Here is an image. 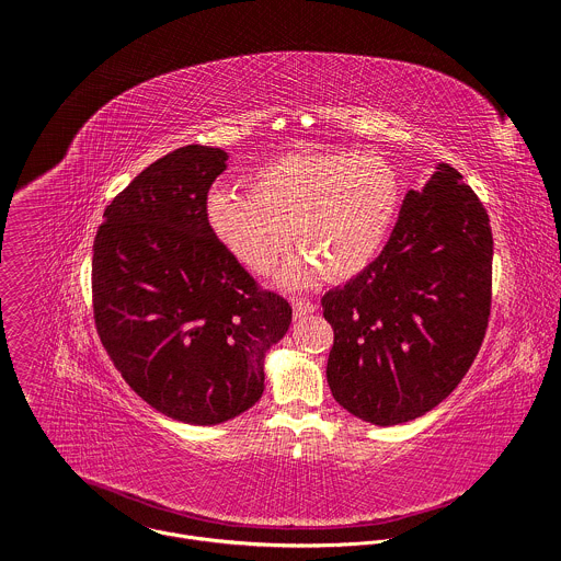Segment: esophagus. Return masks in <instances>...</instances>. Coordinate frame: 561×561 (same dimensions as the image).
I'll return each instance as SVG.
<instances>
[{"label":"esophagus","instance_id":"obj_1","mask_svg":"<svg viewBox=\"0 0 561 561\" xmlns=\"http://www.w3.org/2000/svg\"><path fill=\"white\" fill-rule=\"evenodd\" d=\"M314 310H317L314 304H310V301H306V299L293 297V314H295V319H304L306 314H310V312H314Z\"/></svg>","mask_w":561,"mask_h":561}]
</instances>
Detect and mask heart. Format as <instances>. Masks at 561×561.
Masks as SVG:
<instances>
[{"instance_id": "obj_1", "label": "heart", "mask_w": 561, "mask_h": 561, "mask_svg": "<svg viewBox=\"0 0 561 561\" xmlns=\"http://www.w3.org/2000/svg\"><path fill=\"white\" fill-rule=\"evenodd\" d=\"M249 193L213 191L206 219L221 247L247 268L268 271L290 247L306 257L282 282L306 284L314 268L348 279L375 257L397 215V171L373 152H286L249 178Z\"/></svg>"}]
</instances>
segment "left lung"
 <instances>
[{
    "label": "left lung",
    "instance_id": "8db88e82",
    "mask_svg": "<svg viewBox=\"0 0 561 561\" xmlns=\"http://www.w3.org/2000/svg\"><path fill=\"white\" fill-rule=\"evenodd\" d=\"M491 284L489 213L439 164L407 193L379 257L322 297L335 331L327 379L340 407L394 426L444 402L484 342Z\"/></svg>",
    "mask_w": 561,
    "mask_h": 561
}]
</instances>
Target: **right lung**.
Here are the masks:
<instances>
[{
	"label": "right lung",
	"instance_id": "right-lung-1",
	"mask_svg": "<svg viewBox=\"0 0 561 561\" xmlns=\"http://www.w3.org/2000/svg\"><path fill=\"white\" fill-rule=\"evenodd\" d=\"M226 159L199 144L157 159L106 206L93 247V308L106 353L146 404L195 426L255 407L264 357L293 317L208 226V188Z\"/></svg>",
	"mask_w": 561,
	"mask_h": 561
}]
</instances>
